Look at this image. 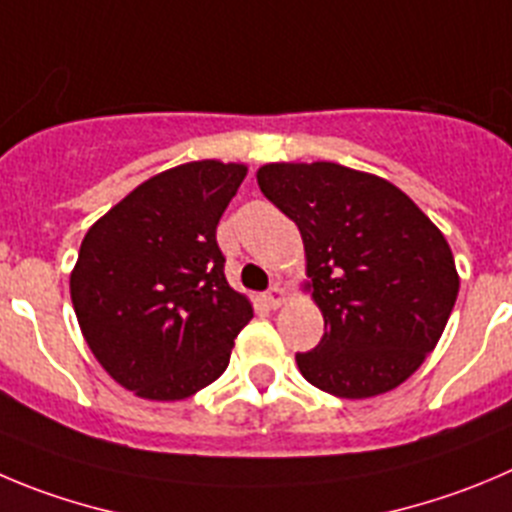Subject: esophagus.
I'll list each match as a JSON object with an SVG mask.
<instances>
[{
    "label": "esophagus",
    "instance_id": "obj_1",
    "mask_svg": "<svg viewBox=\"0 0 512 512\" xmlns=\"http://www.w3.org/2000/svg\"><path fill=\"white\" fill-rule=\"evenodd\" d=\"M285 300H288V288H283V285H272L265 295V303L270 305V308H280Z\"/></svg>",
    "mask_w": 512,
    "mask_h": 512
}]
</instances>
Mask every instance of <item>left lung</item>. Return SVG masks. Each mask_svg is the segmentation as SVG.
<instances>
[{
    "label": "left lung",
    "mask_w": 512,
    "mask_h": 512,
    "mask_svg": "<svg viewBox=\"0 0 512 512\" xmlns=\"http://www.w3.org/2000/svg\"><path fill=\"white\" fill-rule=\"evenodd\" d=\"M260 191L300 229L303 293L323 313L321 343L298 353L305 381L341 399L386 394L442 338L460 275L437 224L391 181L333 161H275Z\"/></svg>",
    "instance_id": "obj_1"
}]
</instances>
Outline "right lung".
Listing matches in <instances>:
<instances>
[{"label":"right lung","mask_w":512,"mask_h":512,"mask_svg":"<svg viewBox=\"0 0 512 512\" xmlns=\"http://www.w3.org/2000/svg\"><path fill=\"white\" fill-rule=\"evenodd\" d=\"M245 164L189 161L151 176L85 232L70 298L85 343L116 384L181 401L227 369L252 318L229 288L217 224Z\"/></svg>","instance_id":"1"}]
</instances>
